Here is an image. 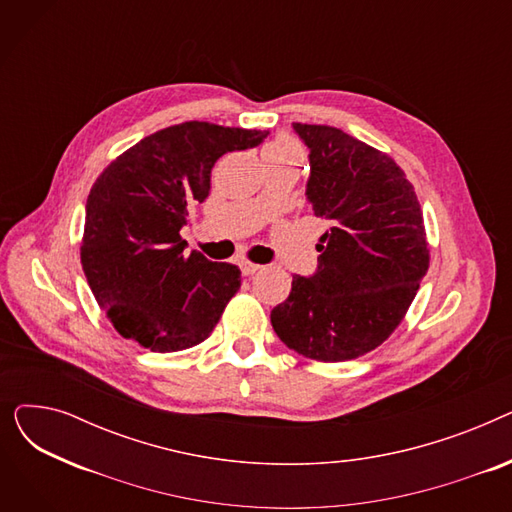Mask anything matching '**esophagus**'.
<instances>
[{
  "label": "esophagus",
  "mask_w": 512,
  "mask_h": 512,
  "mask_svg": "<svg viewBox=\"0 0 512 512\" xmlns=\"http://www.w3.org/2000/svg\"><path fill=\"white\" fill-rule=\"evenodd\" d=\"M238 265H240V272L245 274V276H251V274H255L257 270H261L259 263H253V261H247V259H242Z\"/></svg>",
  "instance_id": "1"
}]
</instances>
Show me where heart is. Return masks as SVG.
Instances as JSON below:
<instances>
[{"label":"heart","mask_w":512,"mask_h":512,"mask_svg":"<svg viewBox=\"0 0 512 512\" xmlns=\"http://www.w3.org/2000/svg\"><path fill=\"white\" fill-rule=\"evenodd\" d=\"M267 153H270V155H301V147L294 143L292 139L282 137V139H276L274 143H270L263 149V155H267Z\"/></svg>","instance_id":"heart-1"}]
</instances>
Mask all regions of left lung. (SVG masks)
Returning a JSON list of instances; mask_svg holds the SVG:
<instances>
[{"mask_svg":"<svg viewBox=\"0 0 512 512\" xmlns=\"http://www.w3.org/2000/svg\"><path fill=\"white\" fill-rule=\"evenodd\" d=\"M292 128L311 151L307 199L330 228L315 276H292L272 326L307 359L351 361L388 340L415 299L429 267L421 205L388 153L334 126Z\"/></svg>","mask_w":512,"mask_h":512,"instance_id":"obj_1","label":"left lung"}]
</instances>
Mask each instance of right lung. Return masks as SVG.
<instances>
[{
  "instance_id": "obj_1",
  "label": "right lung",
  "mask_w": 512,
  "mask_h": 512,
  "mask_svg": "<svg viewBox=\"0 0 512 512\" xmlns=\"http://www.w3.org/2000/svg\"><path fill=\"white\" fill-rule=\"evenodd\" d=\"M265 137L267 130L182 122L149 134L99 174L87 199L80 263L122 338L176 353L213 332L240 288V270L199 251L184 255L180 228L209 197L215 161Z\"/></svg>"
}]
</instances>
